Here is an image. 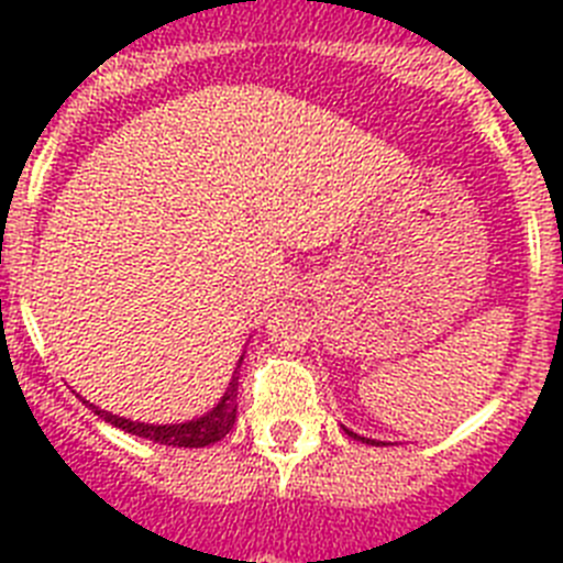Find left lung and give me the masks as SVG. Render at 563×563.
<instances>
[{
    "label": "left lung",
    "instance_id": "8db88e82",
    "mask_svg": "<svg viewBox=\"0 0 563 563\" xmlns=\"http://www.w3.org/2000/svg\"><path fill=\"white\" fill-rule=\"evenodd\" d=\"M346 431V434L352 437V440H363V442H372V445H380V442H375V440H366V437H361V434H355V431H350V429H343Z\"/></svg>",
    "mask_w": 563,
    "mask_h": 563
}]
</instances>
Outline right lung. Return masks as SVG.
I'll return each mask as SVG.
<instances>
[{
  "instance_id": "1",
  "label": "right lung",
  "mask_w": 563,
  "mask_h": 563,
  "mask_svg": "<svg viewBox=\"0 0 563 563\" xmlns=\"http://www.w3.org/2000/svg\"><path fill=\"white\" fill-rule=\"evenodd\" d=\"M236 386H239V377L233 375V380L228 383V391L222 395V400L217 402L208 415L188 422H174V426L134 422V420H126V417L112 415V411L98 409V406H92V402H89V409L96 411L101 420H107L109 426H114V429L126 431V434L161 442V445H172V449H206V445H211V442H220L222 437L233 429V422H236Z\"/></svg>"
}]
</instances>
